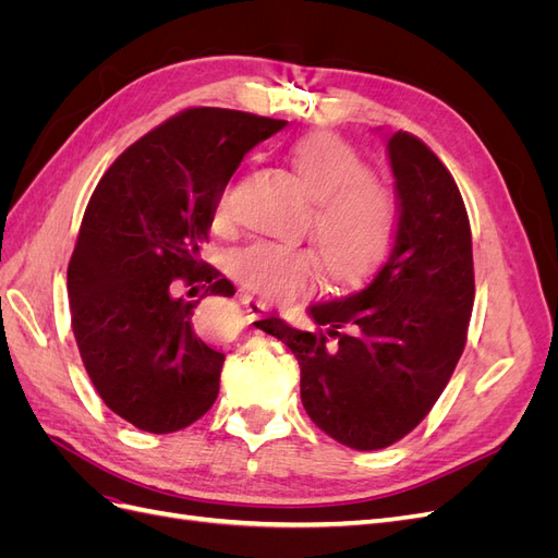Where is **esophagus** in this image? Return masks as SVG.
<instances>
[{"instance_id": "34e87169", "label": "esophagus", "mask_w": 558, "mask_h": 558, "mask_svg": "<svg viewBox=\"0 0 558 558\" xmlns=\"http://www.w3.org/2000/svg\"><path fill=\"white\" fill-rule=\"evenodd\" d=\"M240 302L246 307V312H248L251 316H260L263 312L269 310V302H267V300H263V298H258V295H253V293H248V291H240Z\"/></svg>"}]
</instances>
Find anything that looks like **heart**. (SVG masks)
Returning a JSON list of instances; mask_svg holds the SVG:
<instances>
[{
    "instance_id": "heart-1",
    "label": "heart",
    "mask_w": 558,
    "mask_h": 558,
    "mask_svg": "<svg viewBox=\"0 0 558 558\" xmlns=\"http://www.w3.org/2000/svg\"><path fill=\"white\" fill-rule=\"evenodd\" d=\"M293 170L314 199L310 230L335 279H351L381 258L393 240L396 199L369 177L361 154L335 134H310L291 150ZM232 221V183L214 199V223ZM230 272L246 289L291 300L320 279V258L310 246L248 240L228 256Z\"/></svg>"
}]
</instances>
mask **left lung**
<instances>
[{"label":"left lung","mask_w":558,"mask_h":558,"mask_svg":"<svg viewBox=\"0 0 558 558\" xmlns=\"http://www.w3.org/2000/svg\"><path fill=\"white\" fill-rule=\"evenodd\" d=\"M386 150L398 228L373 277L312 305V330L277 316L256 320L295 353L310 418L359 451L393 445L426 418L461 359L475 302L459 185L410 132L391 134Z\"/></svg>","instance_id":"8db88e82"}]
</instances>
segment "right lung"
<instances>
[{
  "instance_id": "add662e5",
  "label": "right lung",
  "mask_w": 558,
  "mask_h": 558,
  "mask_svg": "<svg viewBox=\"0 0 558 558\" xmlns=\"http://www.w3.org/2000/svg\"><path fill=\"white\" fill-rule=\"evenodd\" d=\"M286 121L244 111L185 109L125 148L99 179L66 267L81 361L107 408L146 433H174L205 416L226 356L199 340V301L234 286L199 258L214 199L242 158Z\"/></svg>"
}]
</instances>
